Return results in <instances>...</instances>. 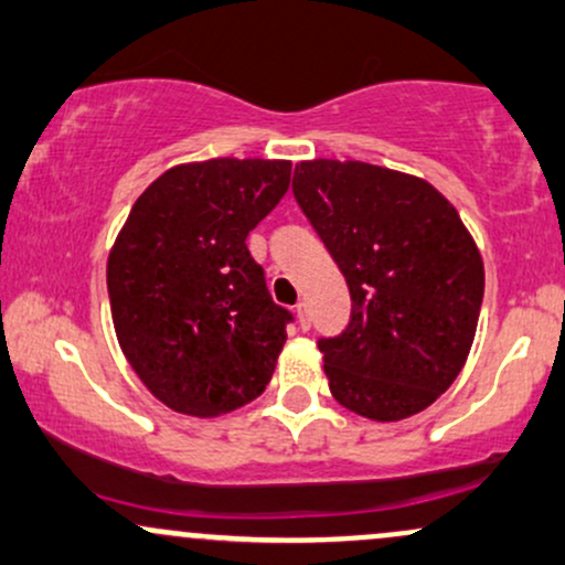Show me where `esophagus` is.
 Wrapping results in <instances>:
<instances>
[{
	"label": "esophagus",
	"mask_w": 565,
	"mask_h": 565,
	"mask_svg": "<svg viewBox=\"0 0 565 565\" xmlns=\"http://www.w3.org/2000/svg\"><path fill=\"white\" fill-rule=\"evenodd\" d=\"M295 313H297V321H300V327L302 329H310V308H308V302H297V308H295Z\"/></svg>",
	"instance_id": "esophagus-1"
}]
</instances>
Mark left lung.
Listing matches in <instances>:
<instances>
[{
    "label": "left lung",
    "mask_w": 565,
    "mask_h": 565,
    "mask_svg": "<svg viewBox=\"0 0 565 565\" xmlns=\"http://www.w3.org/2000/svg\"><path fill=\"white\" fill-rule=\"evenodd\" d=\"M291 191L353 300L342 334L319 340L329 391L377 423L423 412L462 372L483 302L481 252L457 210L364 161H300Z\"/></svg>",
    "instance_id": "left-lung-1"
}]
</instances>
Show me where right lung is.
Returning a JSON list of instances; mask_svg holds the SVG:
<instances>
[{
	"label": "right lung",
	"instance_id": "1",
	"mask_svg": "<svg viewBox=\"0 0 565 565\" xmlns=\"http://www.w3.org/2000/svg\"><path fill=\"white\" fill-rule=\"evenodd\" d=\"M291 161L210 159L153 180L108 255V300L129 366L161 404L220 417L274 377L291 313L246 236L284 199Z\"/></svg>",
	"mask_w": 565,
	"mask_h": 565
}]
</instances>
